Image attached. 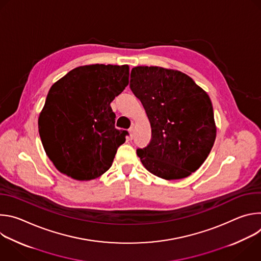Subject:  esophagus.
<instances>
[{
	"label": "esophagus",
	"instance_id": "1",
	"mask_svg": "<svg viewBox=\"0 0 261 261\" xmlns=\"http://www.w3.org/2000/svg\"><path fill=\"white\" fill-rule=\"evenodd\" d=\"M129 133H130L131 138H132V137H133V133H134V127H131V128L129 129Z\"/></svg>",
	"mask_w": 261,
	"mask_h": 261
}]
</instances>
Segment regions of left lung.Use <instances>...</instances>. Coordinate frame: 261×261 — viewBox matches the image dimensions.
I'll use <instances>...</instances> for the list:
<instances>
[{"label": "left lung", "mask_w": 261, "mask_h": 261, "mask_svg": "<svg viewBox=\"0 0 261 261\" xmlns=\"http://www.w3.org/2000/svg\"><path fill=\"white\" fill-rule=\"evenodd\" d=\"M130 89L152 128L150 143L136 150L145 169L164 179L196 171L211 153L217 133L206 92L187 74L157 66L134 67Z\"/></svg>", "instance_id": "1"}]
</instances>
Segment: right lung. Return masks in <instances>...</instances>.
Returning <instances> with one entry per match:
<instances>
[{
	"label": "right lung",
	"instance_id": "obj_1",
	"mask_svg": "<svg viewBox=\"0 0 261 261\" xmlns=\"http://www.w3.org/2000/svg\"><path fill=\"white\" fill-rule=\"evenodd\" d=\"M129 84L128 65H86L55 83L38 119L44 151L56 168L79 180L107 171L128 134L115 128L110 103Z\"/></svg>",
	"mask_w": 261,
	"mask_h": 261
}]
</instances>
